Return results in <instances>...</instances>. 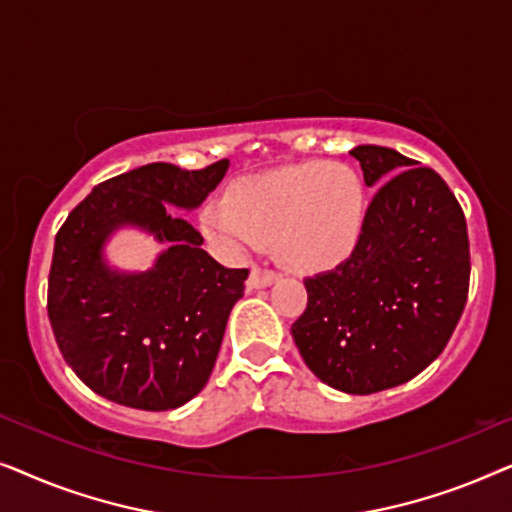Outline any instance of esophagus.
<instances>
[{"label": "esophagus", "instance_id": "1", "mask_svg": "<svg viewBox=\"0 0 512 512\" xmlns=\"http://www.w3.org/2000/svg\"><path fill=\"white\" fill-rule=\"evenodd\" d=\"M277 279H279L277 272H272V270H258V268H254V270H251L249 279H247V289H265V286L275 284Z\"/></svg>", "mask_w": 512, "mask_h": 512}]
</instances>
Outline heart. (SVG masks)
<instances>
[{
	"label": "heart",
	"instance_id": "b5f03b06",
	"mask_svg": "<svg viewBox=\"0 0 512 512\" xmlns=\"http://www.w3.org/2000/svg\"><path fill=\"white\" fill-rule=\"evenodd\" d=\"M366 212V184L354 167L310 160L237 179L226 200L202 207L200 226L228 256H247L275 237L277 256L312 275L356 254Z\"/></svg>",
	"mask_w": 512,
	"mask_h": 512
}]
</instances>
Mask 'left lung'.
<instances>
[{
	"label": "left lung",
	"instance_id": "left-lung-1",
	"mask_svg": "<svg viewBox=\"0 0 512 512\" xmlns=\"http://www.w3.org/2000/svg\"><path fill=\"white\" fill-rule=\"evenodd\" d=\"M377 188L356 254L305 279L291 326L307 368L366 396L398 387L438 359L464 312L471 277L466 219L450 186L387 146L349 151Z\"/></svg>",
	"mask_w": 512,
	"mask_h": 512
}]
</instances>
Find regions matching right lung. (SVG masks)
<instances>
[{"label": "right lung", "instance_id": "right-lung-1", "mask_svg": "<svg viewBox=\"0 0 512 512\" xmlns=\"http://www.w3.org/2000/svg\"><path fill=\"white\" fill-rule=\"evenodd\" d=\"M228 165L151 163L118 174L95 186L55 235L48 319L67 366L95 394L160 412L207 384L249 270L216 263L198 230L170 207L198 209ZM121 227L142 229L166 247L149 271L108 265L103 249Z\"/></svg>", "mask_w": 512, "mask_h": 512}]
</instances>
